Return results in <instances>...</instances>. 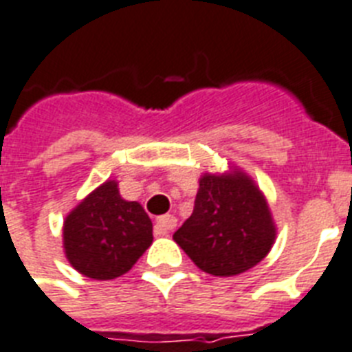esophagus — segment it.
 Wrapping results in <instances>:
<instances>
[{
	"label": "esophagus",
	"instance_id": "esophagus-1",
	"mask_svg": "<svg viewBox=\"0 0 352 352\" xmlns=\"http://www.w3.org/2000/svg\"><path fill=\"white\" fill-rule=\"evenodd\" d=\"M177 226V219L173 215H162L155 221V226H153V233L155 235H166L168 231H171Z\"/></svg>",
	"mask_w": 352,
	"mask_h": 352
}]
</instances>
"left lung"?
<instances>
[{
  "mask_svg": "<svg viewBox=\"0 0 352 352\" xmlns=\"http://www.w3.org/2000/svg\"><path fill=\"white\" fill-rule=\"evenodd\" d=\"M199 270L233 276L251 270L270 253L275 226L256 186L244 175H204L193 213L173 233Z\"/></svg>",
  "mask_w": 352,
  "mask_h": 352,
  "instance_id": "1",
  "label": "left lung"
}]
</instances>
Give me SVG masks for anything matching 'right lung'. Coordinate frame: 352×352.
<instances>
[{
  "label": "right lung",
  "instance_id": "right-lung-1",
  "mask_svg": "<svg viewBox=\"0 0 352 352\" xmlns=\"http://www.w3.org/2000/svg\"><path fill=\"white\" fill-rule=\"evenodd\" d=\"M63 239L68 262L81 275L111 280L131 270L153 235L142 206L121 199L116 182L108 181L67 217Z\"/></svg>",
  "mask_w": 352,
  "mask_h": 352
}]
</instances>
